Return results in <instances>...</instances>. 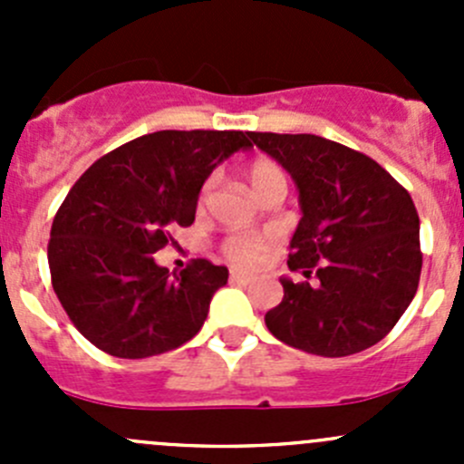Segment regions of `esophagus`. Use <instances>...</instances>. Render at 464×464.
<instances>
[{"label":"esophagus","instance_id":"esophagus-1","mask_svg":"<svg viewBox=\"0 0 464 464\" xmlns=\"http://www.w3.org/2000/svg\"><path fill=\"white\" fill-rule=\"evenodd\" d=\"M231 283L233 285H249V283H254V276L245 274V271H231Z\"/></svg>","mask_w":464,"mask_h":464}]
</instances>
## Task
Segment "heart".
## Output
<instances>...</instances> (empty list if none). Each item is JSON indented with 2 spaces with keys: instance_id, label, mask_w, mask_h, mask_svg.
I'll use <instances>...</instances> for the list:
<instances>
[{
  "instance_id": "b5f03b06",
  "label": "heart",
  "mask_w": 464,
  "mask_h": 464,
  "mask_svg": "<svg viewBox=\"0 0 464 464\" xmlns=\"http://www.w3.org/2000/svg\"><path fill=\"white\" fill-rule=\"evenodd\" d=\"M245 177L249 181L251 190L258 195L265 193L269 186L283 184L285 172L271 159H254L249 166L245 168ZM210 190V179L206 181L202 188V202ZM276 245L274 233H231L228 237H224L222 242V256L231 265L236 266H256L265 258L266 251H271V246Z\"/></svg>"
}]
</instances>
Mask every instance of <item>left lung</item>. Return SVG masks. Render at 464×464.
Returning <instances> with one entry per match:
<instances>
[{"label": "left lung", "instance_id": "left-lung-1", "mask_svg": "<svg viewBox=\"0 0 464 464\" xmlns=\"http://www.w3.org/2000/svg\"><path fill=\"white\" fill-rule=\"evenodd\" d=\"M249 139L292 175L303 210L287 265L307 280L280 278L285 296L265 314L269 332L321 357L379 343L411 305L422 271L409 190L371 157L316 134Z\"/></svg>", "mask_w": 464, "mask_h": 464}]
</instances>
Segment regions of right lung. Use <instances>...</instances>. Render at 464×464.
<instances>
[{
  "mask_svg": "<svg viewBox=\"0 0 464 464\" xmlns=\"http://www.w3.org/2000/svg\"><path fill=\"white\" fill-rule=\"evenodd\" d=\"M237 130H161L111 150L73 184L51 227L53 292L89 343L121 359L168 353L202 330L227 266L198 258L179 274L154 256L195 222L206 177L237 150Z\"/></svg>",
  "mask_w": 464,
  "mask_h": 464,
  "instance_id": "right-lung-1",
  "label": "right lung"
}]
</instances>
